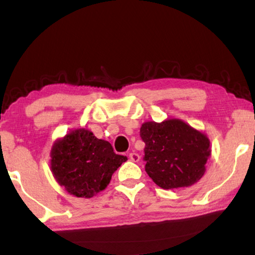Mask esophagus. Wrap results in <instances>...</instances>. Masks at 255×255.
<instances>
[{"instance_id": "esophagus-1", "label": "esophagus", "mask_w": 255, "mask_h": 255, "mask_svg": "<svg viewBox=\"0 0 255 255\" xmlns=\"http://www.w3.org/2000/svg\"><path fill=\"white\" fill-rule=\"evenodd\" d=\"M128 156H129V159H130V161H132V162H138V161H139V158H140L139 154H137L135 152L129 153Z\"/></svg>"}]
</instances>
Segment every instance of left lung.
Segmentation results:
<instances>
[{
	"mask_svg": "<svg viewBox=\"0 0 255 255\" xmlns=\"http://www.w3.org/2000/svg\"><path fill=\"white\" fill-rule=\"evenodd\" d=\"M145 171L163 189L187 188L198 182L210 155L209 139L179 119L141 125Z\"/></svg>",
	"mask_w": 255,
	"mask_h": 255,
	"instance_id": "1",
	"label": "left lung"
}]
</instances>
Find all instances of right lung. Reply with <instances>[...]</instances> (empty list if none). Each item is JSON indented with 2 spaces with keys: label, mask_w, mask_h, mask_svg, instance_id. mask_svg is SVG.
Listing matches in <instances>:
<instances>
[{
  "label": "right lung",
  "mask_w": 255,
  "mask_h": 255,
  "mask_svg": "<svg viewBox=\"0 0 255 255\" xmlns=\"http://www.w3.org/2000/svg\"><path fill=\"white\" fill-rule=\"evenodd\" d=\"M126 161L127 156L116 154L109 141L77 129L54 144L50 167L68 193L92 198L106 189L114 172Z\"/></svg>",
  "instance_id": "right-lung-1"
}]
</instances>
